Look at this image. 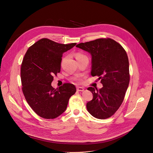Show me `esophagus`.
Here are the masks:
<instances>
[{
	"label": "esophagus",
	"mask_w": 153,
	"mask_h": 153,
	"mask_svg": "<svg viewBox=\"0 0 153 153\" xmlns=\"http://www.w3.org/2000/svg\"><path fill=\"white\" fill-rule=\"evenodd\" d=\"M77 91H84V88H83V87L79 86V87H77Z\"/></svg>",
	"instance_id": "obj_1"
}]
</instances>
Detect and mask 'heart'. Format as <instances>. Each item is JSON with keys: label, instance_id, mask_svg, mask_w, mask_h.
I'll use <instances>...</instances> for the list:
<instances>
[{"label": "heart", "instance_id": "1", "mask_svg": "<svg viewBox=\"0 0 153 153\" xmlns=\"http://www.w3.org/2000/svg\"><path fill=\"white\" fill-rule=\"evenodd\" d=\"M83 56V54H80V53H77V54H76V57L77 58V57H80V56Z\"/></svg>", "mask_w": 153, "mask_h": 153}]
</instances>
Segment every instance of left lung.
<instances>
[{
    "label": "left lung",
    "instance_id": "obj_1",
    "mask_svg": "<svg viewBox=\"0 0 153 153\" xmlns=\"http://www.w3.org/2000/svg\"><path fill=\"white\" fill-rule=\"evenodd\" d=\"M91 55V76H99L103 87H89L93 96L86 103L94 117L105 119L113 116L122 103L129 82V61L123 48L113 39H98L76 45Z\"/></svg>",
    "mask_w": 153,
    "mask_h": 153
}]
</instances>
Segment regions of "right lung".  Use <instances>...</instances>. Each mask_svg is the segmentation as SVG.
I'll return each instance as SVG.
<instances>
[{
	"label": "right lung",
	"mask_w": 153,
	"mask_h": 153,
	"mask_svg": "<svg viewBox=\"0 0 153 153\" xmlns=\"http://www.w3.org/2000/svg\"><path fill=\"white\" fill-rule=\"evenodd\" d=\"M76 44H61L43 38L31 46L24 56L20 70L22 89L33 110L42 118L55 119L62 114L76 91L71 83L56 89L51 86L53 76L60 71L63 53Z\"/></svg>",
	"instance_id": "obj_1"
}]
</instances>
